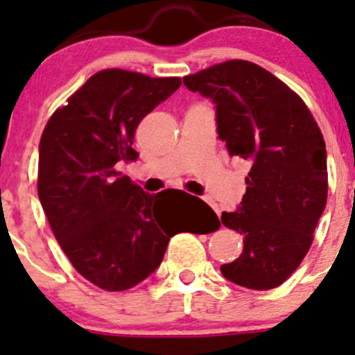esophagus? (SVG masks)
Instances as JSON below:
<instances>
[{
  "label": "esophagus",
  "mask_w": 355,
  "mask_h": 355,
  "mask_svg": "<svg viewBox=\"0 0 355 355\" xmlns=\"http://www.w3.org/2000/svg\"><path fill=\"white\" fill-rule=\"evenodd\" d=\"M206 202H208V205L211 206V208H213L214 211H216V214H218V216H220V208H218V205H216V202H214L213 199H209V198H206Z\"/></svg>",
  "instance_id": "34e87169"
}]
</instances>
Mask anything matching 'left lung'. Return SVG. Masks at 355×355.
Returning <instances> with one entry per match:
<instances>
[{
	"label": "left lung",
	"mask_w": 355,
	"mask_h": 355,
	"mask_svg": "<svg viewBox=\"0 0 355 355\" xmlns=\"http://www.w3.org/2000/svg\"><path fill=\"white\" fill-rule=\"evenodd\" d=\"M182 82L214 103L230 156L250 164L238 211L221 214L243 236V253L221 265L223 277L252 290L275 288L302 263L325 209L324 135L305 102L257 63L228 60Z\"/></svg>",
	"instance_id": "obj_1"
}]
</instances>
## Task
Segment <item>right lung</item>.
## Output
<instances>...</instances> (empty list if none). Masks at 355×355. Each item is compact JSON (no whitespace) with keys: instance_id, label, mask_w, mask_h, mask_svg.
Instances as JSON below:
<instances>
[{"instance_id":"add662e5","label":"right lung","mask_w":355,"mask_h":355,"mask_svg":"<svg viewBox=\"0 0 355 355\" xmlns=\"http://www.w3.org/2000/svg\"><path fill=\"white\" fill-rule=\"evenodd\" d=\"M179 87V77L102 70L55 110L40 139L38 198L50 228L73 268L107 292L146 280L171 238L184 231L178 211L161 201L166 191L147 194L117 171L137 157L139 122ZM199 202L216 221L214 211Z\"/></svg>"}]
</instances>
